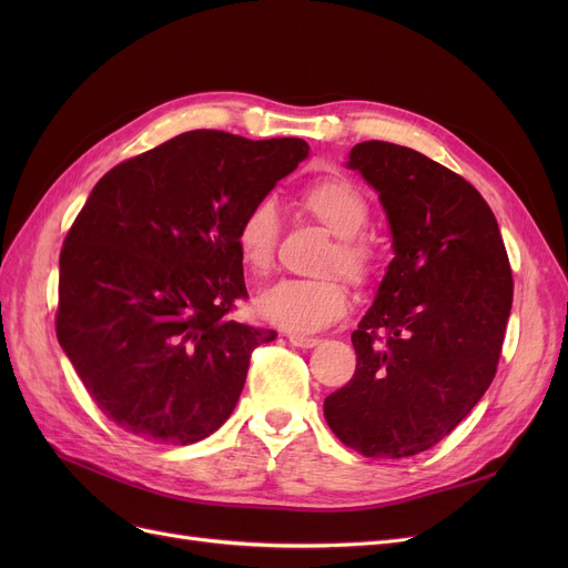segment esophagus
<instances>
[{"label": "esophagus", "instance_id": "1", "mask_svg": "<svg viewBox=\"0 0 568 568\" xmlns=\"http://www.w3.org/2000/svg\"><path fill=\"white\" fill-rule=\"evenodd\" d=\"M287 341L294 345V347H315L320 345V338H313V336H302V334H287Z\"/></svg>", "mask_w": 568, "mask_h": 568}]
</instances>
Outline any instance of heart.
Here are the masks:
<instances>
[{"label": "heart", "instance_id": "obj_1", "mask_svg": "<svg viewBox=\"0 0 568 568\" xmlns=\"http://www.w3.org/2000/svg\"><path fill=\"white\" fill-rule=\"evenodd\" d=\"M304 214L329 232L332 246L324 251L315 281H278L255 296V311L266 322L290 332H317L341 320L349 308L352 285L366 287L375 281L379 253L364 232L371 219L366 195L345 176H324L300 193ZM281 239V216L272 200H257L246 209L234 232L239 260L253 276L268 274L274 266Z\"/></svg>", "mask_w": 568, "mask_h": 568}]
</instances>
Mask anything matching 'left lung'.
Segmentation results:
<instances>
[{
  "label": "left lung",
  "instance_id": "8db88e82",
  "mask_svg": "<svg viewBox=\"0 0 568 568\" xmlns=\"http://www.w3.org/2000/svg\"><path fill=\"white\" fill-rule=\"evenodd\" d=\"M379 193L394 251L352 334L356 371L326 396L334 435L366 458L416 456L449 435L490 386L514 302L497 219L467 179L409 146L349 152Z\"/></svg>",
  "mask_w": 568,
  "mask_h": 568
}]
</instances>
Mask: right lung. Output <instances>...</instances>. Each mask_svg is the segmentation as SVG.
Here are the masks:
<instances>
[{"label":"right lung","instance_id":"1","mask_svg":"<svg viewBox=\"0 0 568 568\" xmlns=\"http://www.w3.org/2000/svg\"><path fill=\"white\" fill-rule=\"evenodd\" d=\"M302 138L189 131L105 172L59 255L57 341L112 424L154 444L219 430L276 334L248 300L234 232L308 156Z\"/></svg>","mask_w":568,"mask_h":568}]
</instances>
